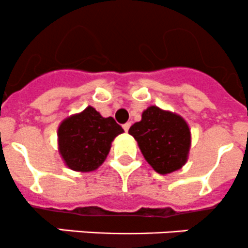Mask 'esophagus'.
<instances>
[{
    "label": "esophagus",
    "instance_id": "34e87169",
    "mask_svg": "<svg viewBox=\"0 0 248 248\" xmlns=\"http://www.w3.org/2000/svg\"><path fill=\"white\" fill-rule=\"evenodd\" d=\"M130 126H131V123H125V124H123V129H124L126 132L129 131Z\"/></svg>",
    "mask_w": 248,
    "mask_h": 248
}]
</instances>
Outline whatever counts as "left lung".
<instances>
[{"mask_svg": "<svg viewBox=\"0 0 248 248\" xmlns=\"http://www.w3.org/2000/svg\"><path fill=\"white\" fill-rule=\"evenodd\" d=\"M144 159L158 173L165 175L186 164L190 148V130L182 117L151 106L141 122L129 129Z\"/></svg>", "mask_w": 248, "mask_h": 248, "instance_id": "1", "label": "left lung"}]
</instances>
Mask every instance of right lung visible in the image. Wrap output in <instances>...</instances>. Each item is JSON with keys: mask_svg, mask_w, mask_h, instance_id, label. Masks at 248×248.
Instances as JSON below:
<instances>
[{"mask_svg": "<svg viewBox=\"0 0 248 248\" xmlns=\"http://www.w3.org/2000/svg\"><path fill=\"white\" fill-rule=\"evenodd\" d=\"M122 132L124 130L112 117L104 118L89 106L60 124L59 152L71 170L94 171L104 163L112 141Z\"/></svg>", "mask_w": 248, "mask_h": 248, "instance_id": "add662e5", "label": "right lung"}]
</instances>
